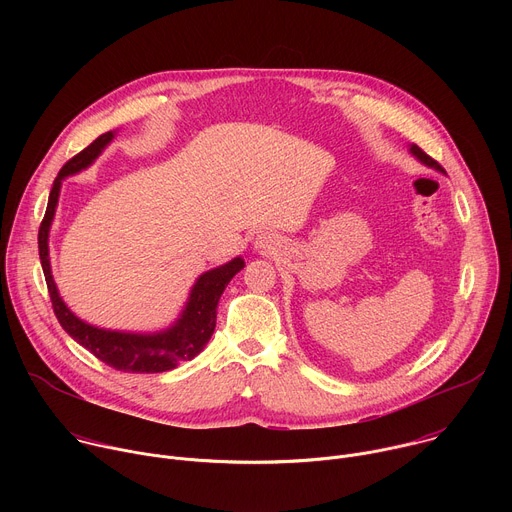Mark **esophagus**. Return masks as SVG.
I'll list each match as a JSON object with an SVG mask.
<instances>
[{
  "mask_svg": "<svg viewBox=\"0 0 512 512\" xmlns=\"http://www.w3.org/2000/svg\"><path fill=\"white\" fill-rule=\"evenodd\" d=\"M277 247H279V243H277V237L273 233H261L253 241V249L261 255H271V253L277 251Z\"/></svg>",
  "mask_w": 512,
  "mask_h": 512,
  "instance_id": "34e87169",
  "label": "esophagus"
}]
</instances>
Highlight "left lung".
<instances>
[{
  "label": "left lung",
  "mask_w": 512,
  "mask_h": 512,
  "mask_svg": "<svg viewBox=\"0 0 512 512\" xmlns=\"http://www.w3.org/2000/svg\"><path fill=\"white\" fill-rule=\"evenodd\" d=\"M409 154L417 160V162H421L423 166H427V168H433V170H437V172H444V168L437 164L435 160H431L425 152H421L415 143H409Z\"/></svg>",
  "instance_id": "obj_1"
}]
</instances>
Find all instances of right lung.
<instances>
[{
    "label": "right lung",
    "instance_id": "add662e5",
    "mask_svg": "<svg viewBox=\"0 0 512 512\" xmlns=\"http://www.w3.org/2000/svg\"><path fill=\"white\" fill-rule=\"evenodd\" d=\"M117 131H107L97 137L89 148H85L79 156L72 158L58 172L50 196L44 221L38 233V249L40 263L44 269L46 285L50 291V300L54 314L60 326L75 338L81 346L93 352L99 360L107 362L109 367L123 373H164L172 371L176 364L194 358L208 344L214 326H216V306L221 300L229 281L245 267L243 257H235L223 265L212 267L200 273L190 287L186 304L182 306L178 318L160 330L152 332H133V330H113L101 328L91 322H85L72 312L62 300L56 281L52 277L50 265V229L54 223V214L60 198L62 182L68 176H75L95 164V160L105 152L107 145L115 139Z\"/></svg>",
    "mask_w": 512,
    "mask_h": 512
}]
</instances>
